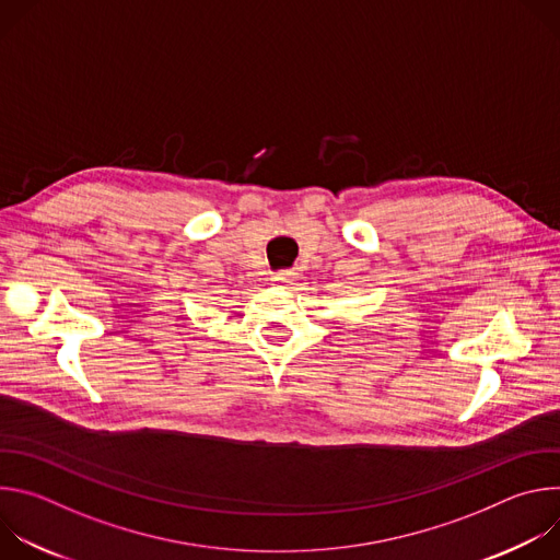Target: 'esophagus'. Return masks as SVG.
<instances>
[{
  "label": "esophagus",
  "mask_w": 560,
  "mask_h": 560,
  "mask_svg": "<svg viewBox=\"0 0 560 560\" xmlns=\"http://www.w3.org/2000/svg\"><path fill=\"white\" fill-rule=\"evenodd\" d=\"M294 277H292V272H277L275 277H272V281L277 283V285H290V281H292Z\"/></svg>",
  "instance_id": "34e87169"
}]
</instances>
